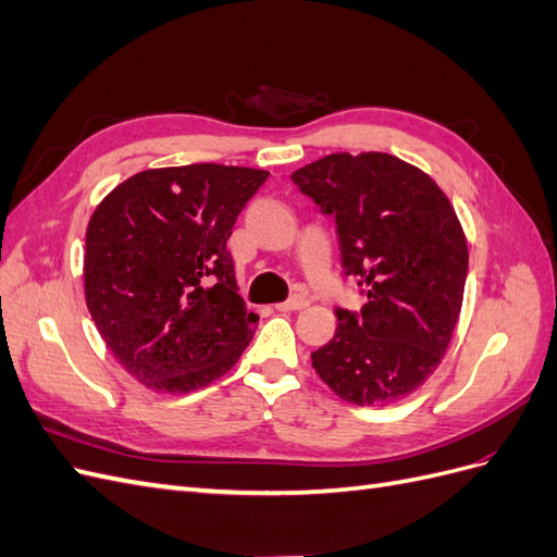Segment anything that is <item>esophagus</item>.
Wrapping results in <instances>:
<instances>
[{
    "instance_id": "34e87169",
    "label": "esophagus",
    "mask_w": 557,
    "mask_h": 557,
    "mask_svg": "<svg viewBox=\"0 0 557 557\" xmlns=\"http://www.w3.org/2000/svg\"><path fill=\"white\" fill-rule=\"evenodd\" d=\"M307 307H309V297H305V295H295L288 301H281V305H276L278 311H301Z\"/></svg>"
}]
</instances>
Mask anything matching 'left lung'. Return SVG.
Returning a JSON list of instances; mask_svg holds the SVG:
<instances>
[{"mask_svg": "<svg viewBox=\"0 0 557 557\" xmlns=\"http://www.w3.org/2000/svg\"><path fill=\"white\" fill-rule=\"evenodd\" d=\"M334 218L346 276L367 305L336 309L315 374L358 407L411 395L442 362L462 309L469 250L448 197L425 172L387 153H332L293 174Z\"/></svg>", "mask_w": 557, "mask_h": 557, "instance_id": "8db88e82", "label": "left lung"}]
</instances>
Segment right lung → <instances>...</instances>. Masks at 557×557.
Here are the masks:
<instances>
[{
    "instance_id": "1",
    "label": "right lung",
    "mask_w": 557,
    "mask_h": 557,
    "mask_svg": "<svg viewBox=\"0 0 557 557\" xmlns=\"http://www.w3.org/2000/svg\"><path fill=\"white\" fill-rule=\"evenodd\" d=\"M269 172L213 162L129 176L88 232L86 305L104 344L150 391L185 395L221 379L258 325L227 250Z\"/></svg>"
}]
</instances>
